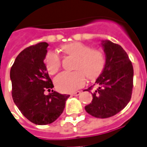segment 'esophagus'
<instances>
[{"label": "esophagus", "instance_id": "obj_1", "mask_svg": "<svg viewBox=\"0 0 147 147\" xmlns=\"http://www.w3.org/2000/svg\"><path fill=\"white\" fill-rule=\"evenodd\" d=\"M80 91H75V92L71 93V95L72 96H78L80 94Z\"/></svg>", "mask_w": 147, "mask_h": 147}]
</instances>
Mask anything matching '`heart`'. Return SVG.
Listing matches in <instances>:
<instances>
[{"mask_svg": "<svg viewBox=\"0 0 147 147\" xmlns=\"http://www.w3.org/2000/svg\"><path fill=\"white\" fill-rule=\"evenodd\" d=\"M62 50L69 56L76 57L75 71H63L55 79V85L61 92H72L83 86L86 76L94 80L98 76L105 64V55L98 49L80 42H71L62 45ZM45 64L48 72L57 73L61 66V58L57 52H49L45 58Z\"/></svg>", "mask_w": 147, "mask_h": 147, "instance_id": "obj_1", "label": "heart"}]
</instances>
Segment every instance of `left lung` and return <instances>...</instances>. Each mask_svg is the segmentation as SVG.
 Wrapping results in <instances>:
<instances>
[{
    "label": "left lung",
    "instance_id": "obj_1",
    "mask_svg": "<svg viewBox=\"0 0 147 147\" xmlns=\"http://www.w3.org/2000/svg\"><path fill=\"white\" fill-rule=\"evenodd\" d=\"M105 64L96 80L98 89L85 109L97 118L113 117L123 109L131 98L133 66L123 49L109 40L102 41Z\"/></svg>",
    "mask_w": 147,
    "mask_h": 147
}]
</instances>
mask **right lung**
Masks as SVG:
<instances>
[{
  "label": "right lung",
  "mask_w": 147,
  "mask_h": 147,
  "mask_svg": "<svg viewBox=\"0 0 147 147\" xmlns=\"http://www.w3.org/2000/svg\"><path fill=\"white\" fill-rule=\"evenodd\" d=\"M47 42L27 47L16 58L10 71L11 95L18 109L30 122L45 125L60 117L69 96L53 91V84L44 64Z\"/></svg>",
  "instance_id": "right-lung-1"
}]
</instances>
